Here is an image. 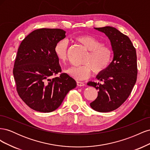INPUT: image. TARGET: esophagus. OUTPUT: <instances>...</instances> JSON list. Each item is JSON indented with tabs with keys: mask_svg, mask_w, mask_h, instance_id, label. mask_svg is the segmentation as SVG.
I'll return each instance as SVG.
<instances>
[{
	"mask_svg": "<svg viewBox=\"0 0 150 150\" xmlns=\"http://www.w3.org/2000/svg\"><path fill=\"white\" fill-rule=\"evenodd\" d=\"M76 83H77V85H78V86H84V83L83 82H81V81H77Z\"/></svg>",
	"mask_w": 150,
	"mask_h": 150,
	"instance_id": "34e87169",
	"label": "esophagus"
}]
</instances>
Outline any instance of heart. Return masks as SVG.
I'll list each match as a JSON object with an SVG mask.
<instances>
[{"label": "heart", "instance_id": "b5f03b06", "mask_svg": "<svg viewBox=\"0 0 150 150\" xmlns=\"http://www.w3.org/2000/svg\"><path fill=\"white\" fill-rule=\"evenodd\" d=\"M75 39L89 51L81 61L82 65L72 66L66 70V73L76 80L88 78L93 71L99 74L107 69L112 57V49L108 45L103 44L101 40L89 35H81ZM54 52L57 59L65 63L67 59L68 42L62 39L55 45Z\"/></svg>", "mask_w": 150, "mask_h": 150}]
</instances>
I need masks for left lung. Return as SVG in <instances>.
<instances>
[{
	"label": "left lung",
	"instance_id": "8db88e82",
	"mask_svg": "<svg viewBox=\"0 0 150 150\" xmlns=\"http://www.w3.org/2000/svg\"><path fill=\"white\" fill-rule=\"evenodd\" d=\"M94 29L108 36L114 52L107 69L96 77L103 83H88L98 90V97L90 103L91 107L96 111L106 112L118 108L132 91L138 74L137 52L128 36L116 28L106 26Z\"/></svg>",
	"mask_w": 150,
	"mask_h": 150
}]
</instances>
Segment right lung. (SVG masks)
<instances>
[{"label":"right lung","mask_w":150,"mask_h":150,"mask_svg":"<svg viewBox=\"0 0 150 150\" xmlns=\"http://www.w3.org/2000/svg\"><path fill=\"white\" fill-rule=\"evenodd\" d=\"M65 33L61 29H36L26 36L18 49L13 69L16 89L22 101L35 111L56 110L68 92L76 87L73 78L61 72L54 52ZM57 74L60 76L52 78Z\"/></svg>","instance_id":"obj_1"}]
</instances>
